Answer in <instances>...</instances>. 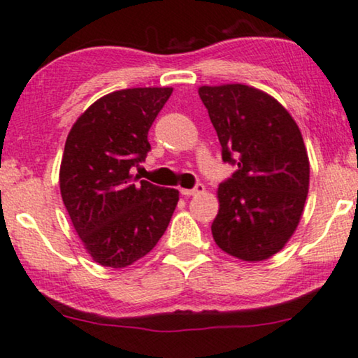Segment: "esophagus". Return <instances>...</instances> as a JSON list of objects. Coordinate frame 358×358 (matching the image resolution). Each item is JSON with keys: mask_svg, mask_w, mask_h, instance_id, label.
<instances>
[{"mask_svg": "<svg viewBox=\"0 0 358 358\" xmlns=\"http://www.w3.org/2000/svg\"><path fill=\"white\" fill-rule=\"evenodd\" d=\"M203 192H204V185L203 183H196L192 189H188V188L180 189V193H182L183 196H194V194H199Z\"/></svg>", "mask_w": 358, "mask_h": 358, "instance_id": "34e87169", "label": "esophagus"}]
</instances>
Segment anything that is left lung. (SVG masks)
Masks as SVG:
<instances>
[{"instance_id": "left-lung-1", "label": "left lung", "mask_w": 358, "mask_h": 358, "mask_svg": "<svg viewBox=\"0 0 358 358\" xmlns=\"http://www.w3.org/2000/svg\"><path fill=\"white\" fill-rule=\"evenodd\" d=\"M224 164L237 170L219 185L211 231L219 249L260 262L283 249L296 229L309 188V160L289 113L247 85L201 87Z\"/></svg>"}]
</instances>
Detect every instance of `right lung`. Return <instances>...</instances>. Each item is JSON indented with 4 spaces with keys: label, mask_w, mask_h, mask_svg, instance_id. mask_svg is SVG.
<instances>
[{
    "label": "right lung",
    "mask_w": 358,
    "mask_h": 358,
    "mask_svg": "<svg viewBox=\"0 0 358 358\" xmlns=\"http://www.w3.org/2000/svg\"><path fill=\"white\" fill-rule=\"evenodd\" d=\"M171 88L109 93L76 119L65 142L60 193L88 254L122 268L154 249L169 227L178 189L160 188L131 170L150 152V126Z\"/></svg>",
    "instance_id": "1"
}]
</instances>
